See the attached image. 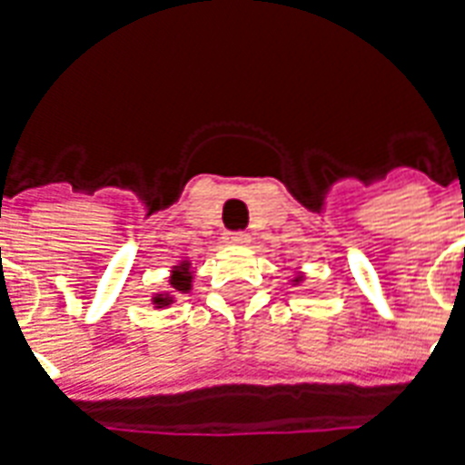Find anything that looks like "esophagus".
Masks as SVG:
<instances>
[{
    "mask_svg": "<svg viewBox=\"0 0 465 465\" xmlns=\"http://www.w3.org/2000/svg\"><path fill=\"white\" fill-rule=\"evenodd\" d=\"M226 239L232 241V243H239V246H243V243H248V233L246 232H229V236Z\"/></svg>",
    "mask_w": 465,
    "mask_h": 465,
    "instance_id": "1",
    "label": "esophagus"
}]
</instances>
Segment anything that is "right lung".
<instances>
[{
  "instance_id": "1",
  "label": "right lung",
  "mask_w": 465,
  "mask_h": 465,
  "mask_svg": "<svg viewBox=\"0 0 465 465\" xmlns=\"http://www.w3.org/2000/svg\"><path fill=\"white\" fill-rule=\"evenodd\" d=\"M171 287H173L175 292H188L190 290V272H188V265H185V262H183L181 270H173V277H171ZM154 302L159 306L168 304L166 297H156Z\"/></svg>"
}]
</instances>
